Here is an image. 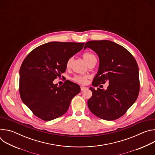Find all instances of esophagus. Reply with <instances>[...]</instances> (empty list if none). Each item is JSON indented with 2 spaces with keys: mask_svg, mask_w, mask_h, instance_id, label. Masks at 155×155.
Instances as JSON below:
<instances>
[{
  "mask_svg": "<svg viewBox=\"0 0 155 155\" xmlns=\"http://www.w3.org/2000/svg\"><path fill=\"white\" fill-rule=\"evenodd\" d=\"M80 89H81V91H84V90H86L87 89V87H85V86H81L80 87Z\"/></svg>",
  "mask_w": 155,
  "mask_h": 155,
  "instance_id": "esophagus-1",
  "label": "esophagus"
}]
</instances>
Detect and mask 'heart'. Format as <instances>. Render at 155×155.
<instances>
[{
    "mask_svg": "<svg viewBox=\"0 0 155 155\" xmlns=\"http://www.w3.org/2000/svg\"><path fill=\"white\" fill-rule=\"evenodd\" d=\"M83 58L84 59V60L88 64L90 62H91L92 60H93L94 59H96V56H94V54L91 52H84L83 55ZM72 58H69L68 61L66 62V68L67 69H70L71 67V64H72ZM72 80L77 83H79V84H85L87 82V77L86 76H84V75H75L72 78Z\"/></svg>",
    "mask_w": 155,
    "mask_h": 155,
    "instance_id": "b5f03b06",
    "label": "heart"
}]
</instances>
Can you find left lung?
<instances>
[{
	"instance_id": "8db88e82",
	"label": "left lung",
	"mask_w": 155,
	"mask_h": 155,
	"mask_svg": "<svg viewBox=\"0 0 155 155\" xmlns=\"http://www.w3.org/2000/svg\"><path fill=\"white\" fill-rule=\"evenodd\" d=\"M99 58V67L92 84L108 83L106 90L90 87L93 95L87 101L90 111L105 120L124 115L139 96L140 81L137 63L125 48L110 40H91L85 43Z\"/></svg>"
}]
</instances>
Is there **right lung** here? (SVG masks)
I'll list each match as a JSON object with an SVG mask.
<instances>
[{
  "label": "right lung",
  "mask_w": 155,
  "mask_h": 155,
  "mask_svg": "<svg viewBox=\"0 0 155 155\" xmlns=\"http://www.w3.org/2000/svg\"><path fill=\"white\" fill-rule=\"evenodd\" d=\"M84 43L52 41L35 48L24 59L19 70L21 99L34 115L51 121L64 115L72 98L80 92L79 85L54 79L66 70V62L82 50Z\"/></svg>",
  "instance_id": "obj_1"
}]
</instances>
